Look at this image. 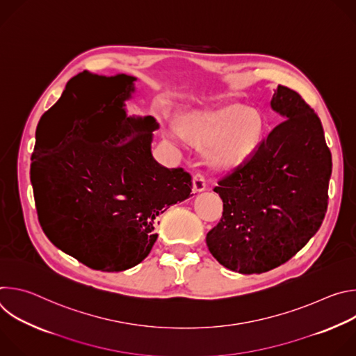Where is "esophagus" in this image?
<instances>
[{
	"instance_id": "1",
	"label": "esophagus",
	"mask_w": 356,
	"mask_h": 356,
	"mask_svg": "<svg viewBox=\"0 0 356 356\" xmlns=\"http://www.w3.org/2000/svg\"><path fill=\"white\" fill-rule=\"evenodd\" d=\"M206 190V180L201 175H195L193 177V191L194 193H201Z\"/></svg>"
}]
</instances>
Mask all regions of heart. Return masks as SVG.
Here are the masks:
<instances>
[{
    "label": "heart",
    "mask_w": 356,
    "mask_h": 356,
    "mask_svg": "<svg viewBox=\"0 0 356 356\" xmlns=\"http://www.w3.org/2000/svg\"><path fill=\"white\" fill-rule=\"evenodd\" d=\"M180 135L198 149H211L209 163L218 172L245 165L264 139L265 122L259 113L241 104L186 114L179 125Z\"/></svg>",
    "instance_id": "heart-1"
}]
</instances>
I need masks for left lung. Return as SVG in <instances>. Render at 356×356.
Segmentation results:
<instances>
[{"mask_svg": "<svg viewBox=\"0 0 356 356\" xmlns=\"http://www.w3.org/2000/svg\"><path fill=\"white\" fill-rule=\"evenodd\" d=\"M279 124L253 156L214 188L221 221L207 234L211 255L243 275L272 270L320 229L328 206L331 152L320 118L294 90L277 86L270 101Z\"/></svg>", "mask_w": 356, "mask_h": 356, "instance_id": "8db88e82", "label": "left lung"}]
</instances>
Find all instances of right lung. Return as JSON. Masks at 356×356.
<instances>
[{"mask_svg": "<svg viewBox=\"0 0 356 356\" xmlns=\"http://www.w3.org/2000/svg\"><path fill=\"white\" fill-rule=\"evenodd\" d=\"M136 77L74 76L40 121L60 136L32 155L38 218L56 248L83 265L121 272L140 264L156 242V218L191 194V176L152 156L154 117L127 114Z\"/></svg>", "mask_w": 356, "mask_h": 356, "instance_id": "right-lung-1", "label": "right lung"}]
</instances>
